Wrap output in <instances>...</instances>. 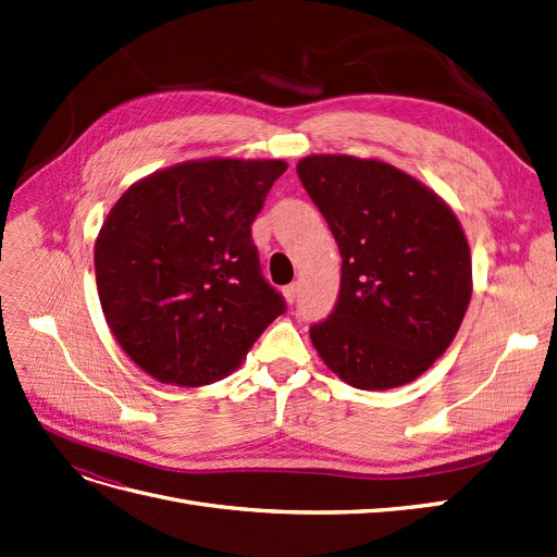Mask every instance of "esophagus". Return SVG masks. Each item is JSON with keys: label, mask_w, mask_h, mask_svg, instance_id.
<instances>
[{"label": "esophagus", "mask_w": 557, "mask_h": 557, "mask_svg": "<svg viewBox=\"0 0 557 557\" xmlns=\"http://www.w3.org/2000/svg\"><path fill=\"white\" fill-rule=\"evenodd\" d=\"M283 297H285V301H288V305H295L297 297H299V283L285 285V288H283Z\"/></svg>", "instance_id": "esophagus-1"}]
</instances>
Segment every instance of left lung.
Masks as SVG:
<instances>
[{
  "mask_svg": "<svg viewBox=\"0 0 557 557\" xmlns=\"http://www.w3.org/2000/svg\"><path fill=\"white\" fill-rule=\"evenodd\" d=\"M297 174L342 252V290L311 327L318 356L360 391L416 381L444 356L471 299L458 215L416 176L374 158L307 156Z\"/></svg>",
  "mask_w": 557,
  "mask_h": 557,
  "instance_id": "left-lung-1",
  "label": "left lung"
}]
</instances>
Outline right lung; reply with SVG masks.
<instances>
[{"mask_svg": "<svg viewBox=\"0 0 557 557\" xmlns=\"http://www.w3.org/2000/svg\"><path fill=\"white\" fill-rule=\"evenodd\" d=\"M283 160L205 158L132 183L95 242L107 325L160 383L199 387L237 369L285 305L260 274L250 225Z\"/></svg>", "mask_w": 557, "mask_h": 557, "instance_id": "right-lung-1", "label": "right lung"}]
</instances>
